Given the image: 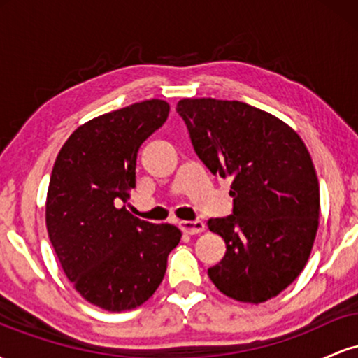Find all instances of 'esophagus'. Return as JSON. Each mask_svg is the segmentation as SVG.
<instances>
[{"label":"esophagus","mask_w":358,"mask_h":358,"mask_svg":"<svg viewBox=\"0 0 358 358\" xmlns=\"http://www.w3.org/2000/svg\"><path fill=\"white\" fill-rule=\"evenodd\" d=\"M178 227L182 229L183 234H188V236H196V234H202L205 231V224L202 220H182Z\"/></svg>","instance_id":"esophagus-1"}]
</instances>
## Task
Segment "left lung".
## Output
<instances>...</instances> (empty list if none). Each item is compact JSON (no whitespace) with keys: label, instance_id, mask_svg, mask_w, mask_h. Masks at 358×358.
I'll return each instance as SVG.
<instances>
[{"label":"left lung","instance_id":"obj_1","mask_svg":"<svg viewBox=\"0 0 358 358\" xmlns=\"http://www.w3.org/2000/svg\"><path fill=\"white\" fill-rule=\"evenodd\" d=\"M176 113L203 165L232 178V215L208 220L227 248L208 278L236 301L278 296L306 266L318 231L320 187L305 143L245 102L182 99Z\"/></svg>","mask_w":358,"mask_h":358}]
</instances>
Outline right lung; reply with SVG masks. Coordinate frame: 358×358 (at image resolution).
<instances>
[{
    "instance_id": "right-lung-1",
    "label": "right lung",
    "mask_w": 358,
    "mask_h": 358,
    "mask_svg": "<svg viewBox=\"0 0 358 358\" xmlns=\"http://www.w3.org/2000/svg\"><path fill=\"white\" fill-rule=\"evenodd\" d=\"M168 113V102L151 99L90 119L69 136L53 165L48 237L77 293L102 310H133L153 296L182 239L175 225L117 208L136 187L139 146Z\"/></svg>"
}]
</instances>
